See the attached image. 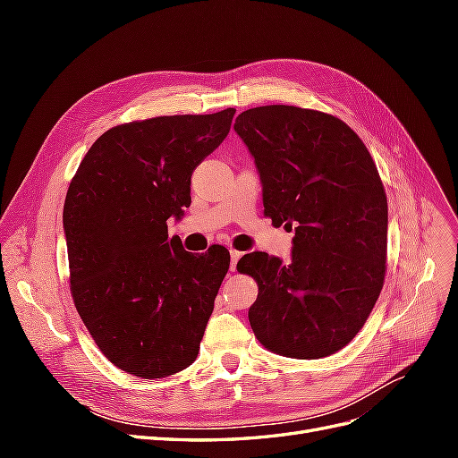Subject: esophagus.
<instances>
[{"mask_svg": "<svg viewBox=\"0 0 458 458\" xmlns=\"http://www.w3.org/2000/svg\"><path fill=\"white\" fill-rule=\"evenodd\" d=\"M229 254H231V271H234V269H237V261L241 259L242 252H239V250H229Z\"/></svg>", "mask_w": 458, "mask_h": 458, "instance_id": "34e87169", "label": "esophagus"}]
</instances>
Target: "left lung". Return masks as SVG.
<instances>
[{
    "label": "left lung",
    "instance_id": "obj_1",
    "mask_svg": "<svg viewBox=\"0 0 458 458\" xmlns=\"http://www.w3.org/2000/svg\"><path fill=\"white\" fill-rule=\"evenodd\" d=\"M234 131L254 158L266 216L294 231L288 263L266 252L237 263L259 290L248 310L254 335L284 357L336 353L384 284L387 200L377 164L348 123L318 110L248 108Z\"/></svg>",
    "mask_w": 458,
    "mask_h": 458
}]
</instances>
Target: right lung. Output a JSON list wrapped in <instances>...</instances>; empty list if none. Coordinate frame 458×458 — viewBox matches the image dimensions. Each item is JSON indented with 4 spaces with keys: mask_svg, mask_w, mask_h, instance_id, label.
<instances>
[{
    "mask_svg": "<svg viewBox=\"0 0 458 458\" xmlns=\"http://www.w3.org/2000/svg\"><path fill=\"white\" fill-rule=\"evenodd\" d=\"M234 108L158 116L105 131L68 187L63 229L74 306L110 363L164 378L195 361L229 250L202 256L168 237L191 175L225 140Z\"/></svg>",
    "mask_w": 458,
    "mask_h": 458,
    "instance_id": "obj_1",
    "label": "right lung"
}]
</instances>
